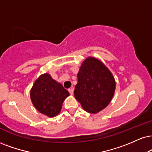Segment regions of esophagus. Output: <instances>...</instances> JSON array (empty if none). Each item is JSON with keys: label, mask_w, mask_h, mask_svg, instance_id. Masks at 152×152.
<instances>
[{"label": "esophagus", "mask_w": 152, "mask_h": 152, "mask_svg": "<svg viewBox=\"0 0 152 152\" xmlns=\"http://www.w3.org/2000/svg\"><path fill=\"white\" fill-rule=\"evenodd\" d=\"M69 92L70 93L71 95L74 94V88H69Z\"/></svg>", "instance_id": "esophagus-1"}]
</instances>
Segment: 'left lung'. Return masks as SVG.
<instances>
[{"mask_svg": "<svg viewBox=\"0 0 152 152\" xmlns=\"http://www.w3.org/2000/svg\"><path fill=\"white\" fill-rule=\"evenodd\" d=\"M75 86V98L83 110L96 114L110 103L116 83L110 71L100 60L89 56L81 64Z\"/></svg>", "mask_w": 152, "mask_h": 152, "instance_id": "obj_1", "label": "left lung"}]
</instances>
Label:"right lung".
I'll use <instances>...</instances> for the list:
<instances>
[{
	"label": "right lung",
	"instance_id": "add662e5",
	"mask_svg": "<svg viewBox=\"0 0 152 152\" xmlns=\"http://www.w3.org/2000/svg\"><path fill=\"white\" fill-rule=\"evenodd\" d=\"M69 96L68 91L47 73L37 78L30 90V99L34 107L49 118L59 114L64 101Z\"/></svg>",
	"mask_w": 152,
	"mask_h": 152
}]
</instances>
